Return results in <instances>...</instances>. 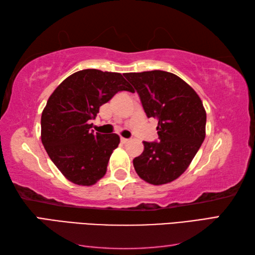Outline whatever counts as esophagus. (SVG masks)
I'll return each mask as SVG.
<instances>
[{"instance_id":"obj_1","label":"esophagus","mask_w":255,"mask_h":255,"mask_svg":"<svg viewBox=\"0 0 255 255\" xmlns=\"http://www.w3.org/2000/svg\"><path fill=\"white\" fill-rule=\"evenodd\" d=\"M121 142H122V143H124V144H125V143H128V142H129V139L122 138V139H121Z\"/></svg>"}]
</instances>
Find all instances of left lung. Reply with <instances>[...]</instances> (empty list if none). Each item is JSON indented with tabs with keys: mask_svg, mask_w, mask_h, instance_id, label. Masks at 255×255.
Masks as SVG:
<instances>
[{
	"mask_svg": "<svg viewBox=\"0 0 255 255\" xmlns=\"http://www.w3.org/2000/svg\"><path fill=\"white\" fill-rule=\"evenodd\" d=\"M124 75L137 90L147 116L158 121L160 142L143 141V152L133 159L134 170L152 185L171 183L186 171L205 139L203 102L173 73L153 70Z\"/></svg>",
	"mask_w": 255,
	"mask_h": 255,
	"instance_id": "1",
	"label": "left lung"
}]
</instances>
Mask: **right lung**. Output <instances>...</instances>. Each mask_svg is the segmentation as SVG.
<instances>
[{
    "label": "right lung",
    "mask_w": 255,
    "mask_h": 255,
    "mask_svg": "<svg viewBox=\"0 0 255 255\" xmlns=\"http://www.w3.org/2000/svg\"><path fill=\"white\" fill-rule=\"evenodd\" d=\"M119 91L133 92L121 73L86 69L58 85L41 114V142L62 175L77 185L92 186L106 174L121 138L93 133L91 119Z\"/></svg>",
    "instance_id": "right-lung-1"
}]
</instances>
